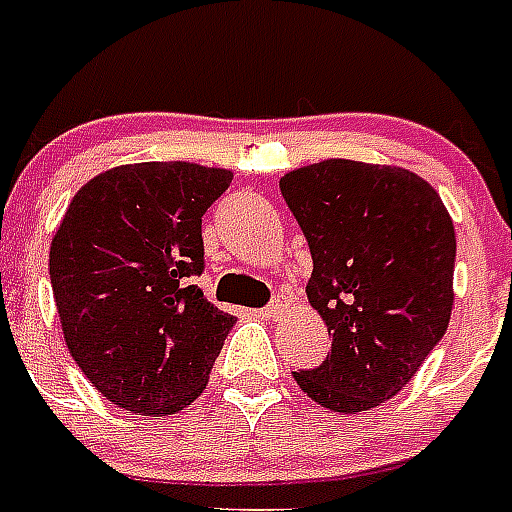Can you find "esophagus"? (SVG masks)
I'll use <instances>...</instances> for the list:
<instances>
[{
  "label": "esophagus",
  "instance_id": "34e87169",
  "mask_svg": "<svg viewBox=\"0 0 512 512\" xmlns=\"http://www.w3.org/2000/svg\"><path fill=\"white\" fill-rule=\"evenodd\" d=\"M287 306H290V300L284 298V295H276V298L271 300V303H268V306H265V317L268 319H279L284 314V311H287Z\"/></svg>",
  "mask_w": 512,
  "mask_h": 512
}]
</instances>
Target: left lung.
Wrapping results in <instances>:
<instances>
[{
	"label": "left lung",
	"instance_id": "obj_1",
	"mask_svg": "<svg viewBox=\"0 0 512 512\" xmlns=\"http://www.w3.org/2000/svg\"><path fill=\"white\" fill-rule=\"evenodd\" d=\"M311 249L308 303L333 335L327 360L298 370L311 400L360 413L392 400L446 335L456 233L435 187L400 166L311 163L279 179Z\"/></svg>",
	"mask_w": 512,
	"mask_h": 512
}]
</instances>
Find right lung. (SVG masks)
<instances>
[{"label": "right lung", "mask_w": 512, "mask_h": 512, "mask_svg": "<svg viewBox=\"0 0 512 512\" xmlns=\"http://www.w3.org/2000/svg\"><path fill=\"white\" fill-rule=\"evenodd\" d=\"M228 169L131 163L77 190L50 244V284L69 354L117 408L177 413L201 395L236 325L204 298L201 217Z\"/></svg>", "instance_id": "obj_1"}]
</instances>
